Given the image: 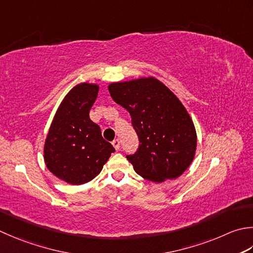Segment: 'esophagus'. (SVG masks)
<instances>
[{"label": "esophagus", "instance_id": "esophagus-1", "mask_svg": "<svg viewBox=\"0 0 253 253\" xmlns=\"http://www.w3.org/2000/svg\"><path fill=\"white\" fill-rule=\"evenodd\" d=\"M112 145L114 146V148H115L116 150L120 149V140H118V139H114V140L112 141Z\"/></svg>", "mask_w": 253, "mask_h": 253}]
</instances>
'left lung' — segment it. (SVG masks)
I'll list each match as a JSON object with an SVG mask.
<instances>
[{
	"label": "left lung",
	"instance_id": "8db88e82",
	"mask_svg": "<svg viewBox=\"0 0 253 253\" xmlns=\"http://www.w3.org/2000/svg\"><path fill=\"white\" fill-rule=\"evenodd\" d=\"M108 91L129 112L139 137L137 153L127 156L133 170L156 183L182 175L194 160L197 135L179 97L153 77L112 82Z\"/></svg>",
	"mask_w": 253,
	"mask_h": 253
}]
</instances>
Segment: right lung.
<instances>
[{"label": "right lung", "mask_w": 253, "mask_h": 253, "mask_svg": "<svg viewBox=\"0 0 253 253\" xmlns=\"http://www.w3.org/2000/svg\"><path fill=\"white\" fill-rule=\"evenodd\" d=\"M100 85L82 82L63 97L54 114L43 145L47 169L72 185L92 181L115 151L90 120V110Z\"/></svg>", "instance_id": "add662e5"}]
</instances>
